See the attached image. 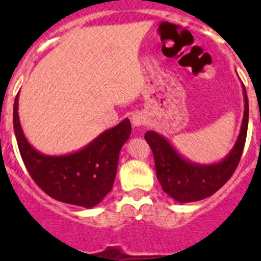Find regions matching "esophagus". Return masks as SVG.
Returning a JSON list of instances; mask_svg holds the SVG:
<instances>
[{"mask_svg":"<svg viewBox=\"0 0 261 261\" xmlns=\"http://www.w3.org/2000/svg\"><path fill=\"white\" fill-rule=\"evenodd\" d=\"M146 116H143L142 114H134L131 115V123H133V126L134 127H139V126H145L146 124Z\"/></svg>","mask_w":261,"mask_h":261,"instance_id":"obj_1","label":"esophagus"}]
</instances>
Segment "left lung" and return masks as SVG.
<instances>
[{
	"mask_svg": "<svg viewBox=\"0 0 261 261\" xmlns=\"http://www.w3.org/2000/svg\"><path fill=\"white\" fill-rule=\"evenodd\" d=\"M244 90V119L241 124L239 138L230 153L221 163L211 165L194 164L182 159L173 146L155 131H147L145 139L149 143L154 155L155 173L164 192L180 203L196 202L208 198L215 194L234 173L239 165L244 145L247 139L248 118H249V104H248L247 90Z\"/></svg>",
	"mask_w": 261,
	"mask_h": 261,
	"instance_id": "8db88e82",
	"label": "left lung"
}]
</instances>
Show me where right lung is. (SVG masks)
Listing matches in <instances>:
<instances>
[{
    "instance_id": "add662e5",
    "label": "right lung",
    "mask_w": 261,
    "mask_h": 261,
    "mask_svg": "<svg viewBox=\"0 0 261 261\" xmlns=\"http://www.w3.org/2000/svg\"><path fill=\"white\" fill-rule=\"evenodd\" d=\"M18 96L14 98L13 127L27 171L48 196L74 206L90 207L101 202L114 186L119 153L130 138L131 124L124 119L104 131L81 150L66 155H46L31 146L18 119Z\"/></svg>"
}]
</instances>
